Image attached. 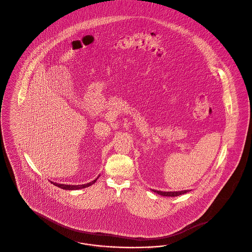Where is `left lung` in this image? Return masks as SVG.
<instances>
[{"mask_svg": "<svg viewBox=\"0 0 252 252\" xmlns=\"http://www.w3.org/2000/svg\"><path fill=\"white\" fill-rule=\"evenodd\" d=\"M157 194L164 195V196H177L180 194H186L187 192H189L188 190L185 191H180V192H161V191H155Z\"/></svg>", "mask_w": 252, "mask_h": 252, "instance_id": "8db88e82", "label": "left lung"}]
</instances>
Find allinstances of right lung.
<instances>
[{
    "mask_svg": "<svg viewBox=\"0 0 252 252\" xmlns=\"http://www.w3.org/2000/svg\"><path fill=\"white\" fill-rule=\"evenodd\" d=\"M97 177L95 180H93L92 182H89L87 184H82V185H66V184H58V183H54V182L53 183H54V185L58 186V187L61 188V189H64V190H78V189H83V188L91 186L92 184H94L97 181Z\"/></svg>",
    "mask_w": 252,
    "mask_h": 252,
    "instance_id": "obj_1",
    "label": "right lung"
}]
</instances>
